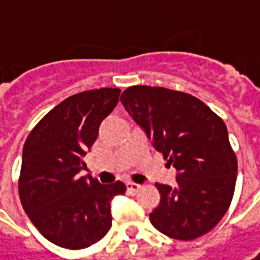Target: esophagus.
I'll return each mask as SVG.
<instances>
[{"label":"esophagus","instance_id":"esophagus-1","mask_svg":"<svg viewBox=\"0 0 260 260\" xmlns=\"http://www.w3.org/2000/svg\"><path fill=\"white\" fill-rule=\"evenodd\" d=\"M126 189H128V192H129L131 195H135L140 189H141V185H138V183H126Z\"/></svg>","mask_w":260,"mask_h":260}]
</instances>
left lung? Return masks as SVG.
I'll use <instances>...</instances> for the list:
<instances>
[{
  "label": "left lung",
  "instance_id": "1",
  "mask_svg": "<svg viewBox=\"0 0 260 260\" xmlns=\"http://www.w3.org/2000/svg\"><path fill=\"white\" fill-rule=\"evenodd\" d=\"M120 102L179 172L176 186L155 183L161 199L150 214L152 225L177 240L211 232L230 207L237 179L224 120L197 97L164 87L132 85Z\"/></svg>",
  "mask_w": 260,
  "mask_h": 260
}]
</instances>
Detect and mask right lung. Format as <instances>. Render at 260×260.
<instances>
[{"label":"right lung","instance_id":"obj_1","mask_svg":"<svg viewBox=\"0 0 260 260\" xmlns=\"http://www.w3.org/2000/svg\"><path fill=\"white\" fill-rule=\"evenodd\" d=\"M119 94V88H96L65 99L40 119L24 142L20 201L33 225L56 246L84 249L112 227L110 201L126 186L119 180L102 185L91 176H80V170Z\"/></svg>","mask_w":260,"mask_h":260}]
</instances>
